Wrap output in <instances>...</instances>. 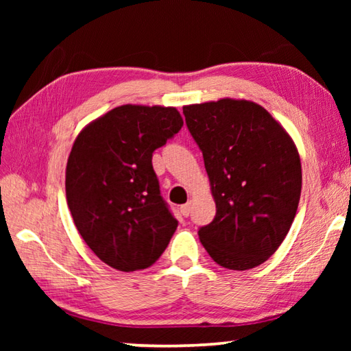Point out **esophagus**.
Segmentation results:
<instances>
[{"instance_id":"obj_1","label":"esophagus","mask_w":351,"mask_h":351,"mask_svg":"<svg viewBox=\"0 0 351 351\" xmlns=\"http://www.w3.org/2000/svg\"><path fill=\"white\" fill-rule=\"evenodd\" d=\"M180 212L182 213L184 217H189V213H190V203H186V204H182L181 207H180Z\"/></svg>"}]
</instances>
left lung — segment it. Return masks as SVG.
<instances>
[{
	"mask_svg": "<svg viewBox=\"0 0 351 351\" xmlns=\"http://www.w3.org/2000/svg\"><path fill=\"white\" fill-rule=\"evenodd\" d=\"M182 112L217 204L199 240L223 268L252 269L277 251L294 221L302 190L294 141L251 100L226 97L186 105Z\"/></svg>",
	"mask_w": 351,
	"mask_h": 351,
	"instance_id": "obj_1",
	"label": "left lung"
}]
</instances>
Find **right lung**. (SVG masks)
I'll use <instances>...</instances> for the list:
<instances>
[{
    "instance_id": "add662e5",
    "label": "right lung",
    "mask_w": 351,
    "mask_h": 351,
    "mask_svg": "<svg viewBox=\"0 0 351 351\" xmlns=\"http://www.w3.org/2000/svg\"><path fill=\"white\" fill-rule=\"evenodd\" d=\"M182 123L173 106L128 104L88 123L74 141L68 207L82 239L111 268H148L175 234L178 221L159 192L152 158Z\"/></svg>"
}]
</instances>
